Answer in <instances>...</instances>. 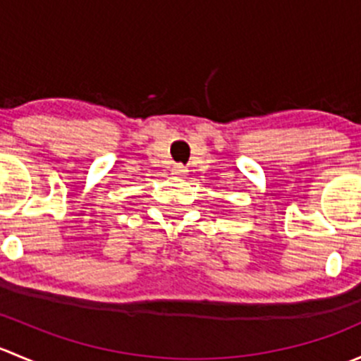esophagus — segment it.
Here are the masks:
<instances>
[{"mask_svg":"<svg viewBox=\"0 0 361 361\" xmlns=\"http://www.w3.org/2000/svg\"><path fill=\"white\" fill-rule=\"evenodd\" d=\"M173 174L178 178H183L185 174H187V167L181 166V164H176V166L173 167Z\"/></svg>","mask_w":361,"mask_h":361,"instance_id":"1","label":"esophagus"}]
</instances>
